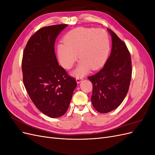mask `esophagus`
Instances as JSON below:
<instances>
[{"label":"esophagus","instance_id":"34e87169","mask_svg":"<svg viewBox=\"0 0 155 155\" xmlns=\"http://www.w3.org/2000/svg\"><path fill=\"white\" fill-rule=\"evenodd\" d=\"M83 80V78H81V77H78L76 78V82L78 83H79L80 82H81Z\"/></svg>","mask_w":155,"mask_h":155}]
</instances>
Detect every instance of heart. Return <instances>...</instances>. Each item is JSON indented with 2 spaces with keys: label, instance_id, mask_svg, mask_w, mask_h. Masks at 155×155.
I'll list each match as a JSON object with an SVG mask.
<instances>
[{
  "label": "heart",
  "instance_id": "1",
  "mask_svg": "<svg viewBox=\"0 0 155 155\" xmlns=\"http://www.w3.org/2000/svg\"><path fill=\"white\" fill-rule=\"evenodd\" d=\"M63 43L58 47L59 61L69 70L77 61L78 54L81 62L73 73L76 77L86 74L90 68L97 70L104 66L110 51L109 35L101 28H76L64 35Z\"/></svg>",
  "mask_w": 155,
  "mask_h": 155
}]
</instances>
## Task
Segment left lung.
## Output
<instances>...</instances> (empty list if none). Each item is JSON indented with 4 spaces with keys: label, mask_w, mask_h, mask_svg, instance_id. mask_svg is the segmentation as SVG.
I'll use <instances>...</instances> for the list:
<instances>
[{
    "label": "left lung",
    "mask_w": 155,
    "mask_h": 155,
    "mask_svg": "<svg viewBox=\"0 0 155 155\" xmlns=\"http://www.w3.org/2000/svg\"><path fill=\"white\" fill-rule=\"evenodd\" d=\"M108 30L112 37L110 55L104 68L88 77L93 87L92 104L100 113H107L120 105L128 92L132 76L130 54L127 47L114 31Z\"/></svg>",
    "instance_id": "1"
}]
</instances>
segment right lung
Listing matches in <instances>:
<instances>
[{
	"label": "right lung",
	"instance_id": "obj_1",
	"mask_svg": "<svg viewBox=\"0 0 155 155\" xmlns=\"http://www.w3.org/2000/svg\"><path fill=\"white\" fill-rule=\"evenodd\" d=\"M67 25L43 27L33 35L25 46L22 59L23 83L35 107L45 115L58 118L65 114L76 79L69 76L56 58V37Z\"/></svg>",
	"mask_w": 155,
	"mask_h": 155
}]
</instances>
